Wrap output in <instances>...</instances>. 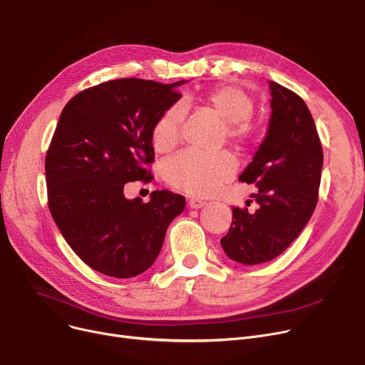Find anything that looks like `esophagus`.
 I'll list each match as a JSON object with an SVG mask.
<instances>
[{
	"mask_svg": "<svg viewBox=\"0 0 365 365\" xmlns=\"http://www.w3.org/2000/svg\"><path fill=\"white\" fill-rule=\"evenodd\" d=\"M189 207L190 208H201V207H204L207 202L205 201H202V200H200V198H189Z\"/></svg>",
	"mask_w": 365,
	"mask_h": 365,
	"instance_id": "34e87169",
	"label": "esophagus"
}]
</instances>
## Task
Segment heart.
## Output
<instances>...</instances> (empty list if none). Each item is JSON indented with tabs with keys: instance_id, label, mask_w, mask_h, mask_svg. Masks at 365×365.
Wrapping results in <instances>:
<instances>
[{
	"instance_id": "1",
	"label": "heart",
	"mask_w": 365,
	"mask_h": 365,
	"mask_svg": "<svg viewBox=\"0 0 365 365\" xmlns=\"http://www.w3.org/2000/svg\"><path fill=\"white\" fill-rule=\"evenodd\" d=\"M207 103L226 123V136L235 143L250 139L253 125L250 117L255 110L252 96L235 86L215 88L207 96ZM183 103L170 106L152 131V142L158 150H170L179 140L185 120ZM237 171V161L227 152L202 153L185 150L170 158L164 165L165 180L192 195H210Z\"/></svg>"
}]
</instances>
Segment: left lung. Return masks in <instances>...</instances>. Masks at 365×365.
Returning <instances> with one entry per match:
<instances>
[{"instance_id":"8db88e82","label":"left lung","mask_w":365,"mask_h":365,"mask_svg":"<svg viewBox=\"0 0 365 365\" xmlns=\"http://www.w3.org/2000/svg\"><path fill=\"white\" fill-rule=\"evenodd\" d=\"M269 90L266 136L240 176L257 186L252 195L257 210L234 207L231 227L220 240L225 255L242 264L284 253L308 225L318 201L322 148L312 115L292 90L274 81Z\"/></svg>"}]
</instances>
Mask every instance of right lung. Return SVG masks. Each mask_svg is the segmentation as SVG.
I'll list each match as a JSON object with an SVG mask.
<instances>
[{
    "mask_svg": "<svg viewBox=\"0 0 365 365\" xmlns=\"http://www.w3.org/2000/svg\"><path fill=\"white\" fill-rule=\"evenodd\" d=\"M186 81L123 78L87 88L66 103L46 157L50 213L86 264L113 278L136 277L158 257L185 198L153 190L127 200L124 185L150 182L152 131Z\"/></svg>",
    "mask_w": 365,
    "mask_h": 365,
    "instance_id": "obj_1",
    "label": "right lung"
}]
</instances>
